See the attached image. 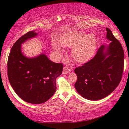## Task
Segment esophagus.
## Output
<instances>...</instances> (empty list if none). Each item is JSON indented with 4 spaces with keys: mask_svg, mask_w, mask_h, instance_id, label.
Here are the masks:
<instances>
[{
    "mask_svg": "<svg viewBox=\"0 0 129 129\" xmlns=\"http://www.w3.org/2000/svg\"><path fill=\"white\" fill-rule=\"evenodd\" d=\"M72 71V69L69 68V67H64V69H63V71H62V73L64 75H66V74H68L71 72V71Z\"/></svg>",
    "mask_w": 129,
    "mask_h": 129,
    "instance_id": "34e87169",
    "label": "esophagus"
}]
</instances>
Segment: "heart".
<instances>
[{
	"label": "heart",
	"mask_w": 129,
	"mask_h": 129,
	"mask_svg": "<svg viewBox=\"0 0 129 129\" xmlns=\"http://www.w3.org/2000/svg\"><path fill=\"white\" fill-rule=\"evenodd\" d=\"M62 43L68 47H73L78 43L74 47L72 54L75 60L80 63L85 62L88 60L94 53L96 47L94 36L92 35L85 36V34L81 31L72 33L69 36L63 39ZM54 49L57 52L63 51L62 47L58 44L54 45Z\"/></svg>",
	"instance_id": "1"
}]
</instances>
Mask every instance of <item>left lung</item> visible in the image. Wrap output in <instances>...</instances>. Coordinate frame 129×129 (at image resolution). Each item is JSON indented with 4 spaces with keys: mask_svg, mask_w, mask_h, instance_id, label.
I'll list each match as a JSON object with an SVG mask.
<instances>
[{
    "mask_svg": "<svg viewBox=\"0 0 129 129\" xmlns=\"http://www.w3.org/2000/svg\"><path fill=\"white\" fill-rule=\"evenodd\" d=\"M108 45H102L91 60L76 68L78 93L84 99L97 101L112 93L121 81L124 65V52L119 41L106 28Z\"/></svg>",
    "mask_w": 129,
    "mask_h": 129,
    "instance_id": "1",
    "label": "left lung"
}]
</instances>
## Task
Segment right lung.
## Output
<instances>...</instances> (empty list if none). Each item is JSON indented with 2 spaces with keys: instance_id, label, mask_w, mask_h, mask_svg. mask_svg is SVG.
Here are the masks:
<instances>
[{
  "instance_id": "1",
  "label": "right lung",
  "mask_w": 129,
  "mask_h": 129,
  "mask_svg": "<svg viewBox=\"0 0 129 129\" xmlns=\"http://www.w3.org/2000/svg\"><path fill=\"white\" fill-rule=\"evenodd\" d=\"M38 34L28 32L13 45L8 58V77L16 94L32 104L47 101L56 90V80L61 75L63 65L50 60L44 53L28 57L23 54L21 45Z\"/></svg>"
}]
</instances>
